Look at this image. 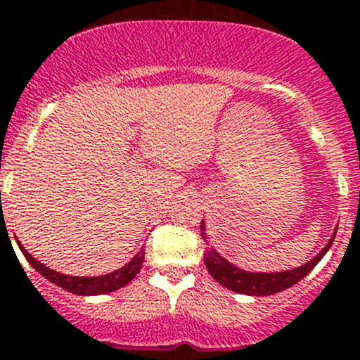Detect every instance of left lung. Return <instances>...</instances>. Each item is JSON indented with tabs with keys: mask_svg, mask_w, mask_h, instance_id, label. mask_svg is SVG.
<instances>
[{
	"mask_svg": "<svg viewBox=\"0 0 360 360\" xmlns=\"http://www.w3.org/2000/svg\"><path fill=\"white\" fill-rule=\"evenodd\" d=\"M335 233L337 228L333 236H331V239L328 240V245L314 259H310L306 264H302V266L284 271H248L236 266L233 262H230L228 259H224L223 255L219 254L214 246H210V240H208V236H206V223L205 219H202L201 236L206 243L205 257L202 259H205L206 270L210 271L212 277L219 284H223L224 288L232 290L236 293H243V295H274V293L283 292V290L290 288V286L297 284L301 279H304L306 275L317 266V262L326 255L328 250L331 248L333 239H335Z\"/></svg>",
	"mask_w": 360,
	"mask_h": 360,
	"instance_id": "8db88e82",
	"label": "left lung"
}]
</instances>
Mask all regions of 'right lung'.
Listing matches in <instances>:
<instances>
[{
    "instance_id": "1",
    "label": "right lung",
    "mask_w": 360,
    "mask_h": 360,
    "mask_svg": "<svg viewBox=\"0 0 360 360\" xmlns=\"http://www.w3.org/2000/svg\"><path fill=\"white\" fill-rule=\"evenodd\" d=\"M15 243L20 246L21 254L25 255V259L32 264L34 270L39 271L45 279H49L50 283H54L56 286L67 290V292L70 293H76V295H105V293H110L115 292V290L123 288V286H127V284L141 271L143 261H145V248H141L127 262V264H124V266L117 268V270L110 271V274L94 275V277H79V275L59 274V271L45 266L43 262L34 259L32 255L25 250V246L21 245L20 240H15Z\"/></svg>"
}]
</instances>
